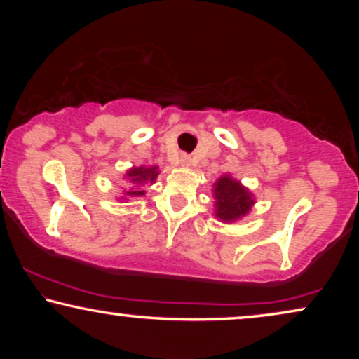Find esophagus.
I'll return each instance as SVG.
<instances>
[{
  "mask_svg": "<svg viewBox=\"0 0 359 359\" xmlns=\"http://www.w3.org/2000/svg\"><path fill=\"white\" fill-rule=\"evenodd\" d=\"M180 165L181 166H191V158L188 155H181L180 156Z\"/></svg>",
  "mask_w": 359,
  "mask_h": 359,
  "instance_id": "esophagus-1",
  "label": "esophagus"
}]
</instances>
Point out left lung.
<instances>
[{
    "label": "left lung",
    "mask_w": 359,
    "mask_h": 359,
    "mask_svg": "<svg viewBox=\"0 0 359 359\" xmlns=\"http://www.w3.org/2000/svg\"><path fill=\"white\" fill-rule=\"evenodd\" d=\"M215 217L222 222H233L252 210L253 194L232 176L224 175L214 184Z\"/></svg>",
    "instance_id": "8db88e82"
}]
</instances>
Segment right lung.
<instances>
[{
    "instance_id": "right-lung-1",
    "label": "right lung",
    "mask_w": 359,
    "mask_h": 359,
    "mask_svg": "<svg viewBox=\"0 0 359 359\" xmlns=\"http://www.w3.org/2000/svg\"><path fill=\"white\" fill-rule=\"evenodd\" d=\"M158 166H134V168L127 170L126 180L132 184L129 191H126V196H144L145 191L139 189V186L147 183H155L156 176H158Z\"/></svg>"
}]
</instances>
